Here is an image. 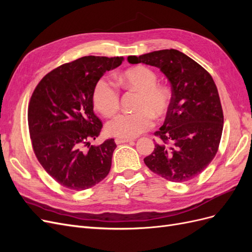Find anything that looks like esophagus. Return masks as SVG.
<instances>
[{"label":"esophagus","instance_id":"obj_1","mask_svg":"<svg viewBox=\"0 0 252 252\" xmlns=\"http://www.w3.org/2000/svg\"><path fill=\"white\" fill-rule=\"evenodd\" d=\"M114 141H116V143H117V144H123V143L131 142L132 140H131V139H120V138H118V139H116Z\"/></svg>","mask_w":252,"mask_h":252}]
</instances>
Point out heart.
<instances>
[{"mask_svg": "<svg viewBox=\"0 0 252 252\" xmlns=\"http://www.w3.org/2000/svg\"><path fill=\"white\" fill-rule=\"evenodd\" d=\"M125 87L140 91V96L132 113H120L106 124L108 134L121 139H132L149 130L154 125V116L159 120L169 109L171 94L169 89L159 85L157 73L150 68L138 66L120 75ZM95 108L106 117L116 113L120 107V90L108 78L102 77L95 83L93 91Z\"/></svg>", "mask_w": 252, "mask_h": 252, "instance_id": "heart-1", "label": "heart"}]
</instances>
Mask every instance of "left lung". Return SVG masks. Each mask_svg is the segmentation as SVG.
Wrapping results in <instances>:
<instances>
[{
    "label": "left lung",
    "mask_w": 252,
    "mask_h": 252,
    "mask_svg": "<svg viewBox=\"0 0 252 252\" xmlns=\"http://www.w3.org/2000/svg\"><path fill=\"white\" fill-rule=\"evenodd\" d=\"M128 62L158 67L171 84L166 120L155 132V150L144 163L168 181L192 180L215 158L222 138L224 116L215 81L205 68L175 49L130 56Z\"/></svg>",
    "instance_id": "left-lung-1"
}]
</instances>
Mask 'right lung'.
<instances>
[{
    "label": "right lung",
    "mask_w": 252,
    "mask_h": 252,
    "mask_svg": "<svg viewBox=\"0 0 252 252\" xmlns=\"http://www.w3.org/2000/svg\"><path fill=\"white\" fill-rule=\"evenodd\" d=\"M122 62L119 57L89 56L65 63L45 75L30 97L28 127L34 155L68 189H88L110 171L114 140L90 145L103 128L94 112L93 91L97 80Z\"/></svg>",
    "instance_id": "1"
}]
</instances>
